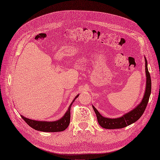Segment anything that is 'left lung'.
Wrapping results in <instances>:
<instances>
[{"label": "left lung", "instance_id": "8db88e82", "mask_svg": "<svg viewBox=\"0 0 160 160\" xmlns=\"http://www.w3.org/2000/svg\"><path fill=\"white\" fill-rule=\"evenodd\" d=\"M145 64H146V91L144 93V98L142 100L141 103L137 106V108L134 109L132 111H130L129 113L124 115L121 117L117 118V119H109V118H105L98 112V111L93 106L94 111L96 114V117L98 119V123L99 125L104 128L107 129H115V128H122L126 127L131 124L134 123L137 121H138L141 116L142 115L144 112L146 108L149 101L150 96L151 93V87H152V82L150 72L148 69V63L147 60L145 58Z\"/></svg>", "mask_w": 160, "mask_h": 160}]
</instances>
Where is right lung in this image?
Here are the masks:
<instances>
[{
	"label": "right lung",
	"instance_id": "add662e5",
	"mask_svg": "<svg viewBox=\"0 0 160 160\" xmlns=\"http://www.w3.org/2000/svg\"><path fill=\"white\" fill-rule=\"evenodd\" d=\"M78 95L76 96V97L74 99L72 102L70 103L67 113L64 114V115L61 118V119H59L57 121H52V122L38 121L27 119V118L24 117L22 115H21V117L29 127H31L35 130H37V131H43V132H51L63 131L69 125L70 119L71 105H72V103L74 102L75 99H76V98H78Z\"/></svg>",
	"mask_w": 160,
	"mask_h": 160
}]
</instances>
